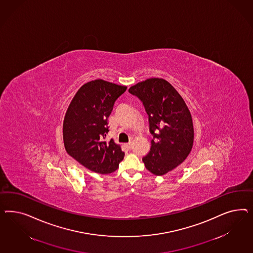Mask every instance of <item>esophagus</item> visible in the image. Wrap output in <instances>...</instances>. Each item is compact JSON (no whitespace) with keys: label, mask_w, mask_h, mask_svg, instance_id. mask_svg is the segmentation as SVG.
<instances>
[{"label":"esophagus","mask_w":253,"mask_h":253,"mask_svg":"<svg viewBox=\"0 0 253 253\" xmlns=\"http://www.w3.org/2000/svg\"><path fill=\"white\" fill-rule=\"evenodd\" d=\"M126 146H127V148H128V149H130H130L132 148V143H131V142H129V143L126 145Z\"/></svg>","instance_id":"34e87169"}]
</instances>
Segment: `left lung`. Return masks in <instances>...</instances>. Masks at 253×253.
Segmentation results:
<instances>
[{
	"mask_svg": "<svg viewBox=\"0 0 253 253\" xmlns=\"http://www.w3.org/2000/svg\"><path fill=\"white\" fill-rule=\"evenodd\" d=\"M129 92L143 102L153 135L150 151L143 158L155 175L166 174L191 152L194 128L191 113L184 99L167 81L147 79L131 86Z\"/></svg>",
	"mask_w": 253,
	"mask_h": 253,
	"instance_id": "left-lung-1",
	"label": "left lung"
}]
</instances>
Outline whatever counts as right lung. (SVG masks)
Instances as JSON below:
<instances>
[{
	"label": "right lung",
	"instance_id": "add662e5",
	"mask_svg": "<svg viewBox=\"0 0 253 253\" xmlns=\"http://www.w3.org/2000/svg\"><path fill=\"white\" fill-rule=\"evenodd\" d=\"M127 87L94 80L83 85L69 104L63 123L66 151L85 168L100 174L115 171L124 158L121 146L111 139L107 119L116 100Z\"/></svg>",
	"mask_w": 253,
	"mask_h": 253
}]
</instances>
